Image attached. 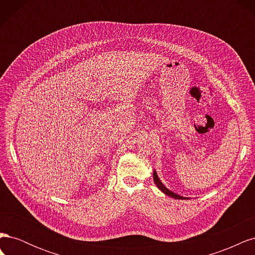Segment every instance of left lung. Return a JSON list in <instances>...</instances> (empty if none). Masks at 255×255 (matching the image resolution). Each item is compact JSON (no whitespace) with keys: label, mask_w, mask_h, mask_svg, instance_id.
<instances>
[{"label":"left lung","mask_w":255,"mask_h":255,"mask_svg":"<svg viewBox=\"0 0 255 255\" xmlns=\"http://www.w3.org/2000/svg\"><path fill=\"white\" fill-rule=\"evenodd\" d=\"M153 180H154V182H155V184H156V186L164 192V194H166L167 196H169V197H172V198H174V199H186V198H184V197H181V196H179V195H176V194H174V192H172V191H170L169 190L168 188H166L164 185H163V183H161L160 181H159V179H158V176H157V174H156V172L154 171L153 172Z\"/></svg>","instance_id":"obj_1"}]
</instances>
